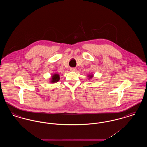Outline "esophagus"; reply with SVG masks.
I'll list each match as a JSON object with an SVG mask.
<instances>
[{
  "mask_svg": "<svg viewBox=\"0 0 147 147\" xmlns=\"http://www.w3.org/2000/svg\"><path fill=\"white\" fill-rule=\"evenodd\" d=\"M70 71H75L77 70V69L76 68H71L70 69Z\"/></svg>",
  "mask_w": 147,
  "mask_h": 147,
  "instance_id": "obj_1",
  "label": "esophagus"
}]
</instances>
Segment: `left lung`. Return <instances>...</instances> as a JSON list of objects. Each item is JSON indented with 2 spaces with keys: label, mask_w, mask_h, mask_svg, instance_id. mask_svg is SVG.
Returning <instances> with one entry per match:
<instances>
[{
  "label": "left lung",
  "mask_w": 147,
  "mask_h": 147,
  "mask_svg": "<svg viewBox=\"0 0 147 147\" xmlns=\"http://www.w3.org/2000/svg\"><path fill=\"white\" fill-rule=\"evenodd\" d=\"M88 77H89V79H91V78L93 77V75H92V74L89 75V76H88Z\"/></svg>",
  "instance_id": "left-lung-1"
}]
</instances>
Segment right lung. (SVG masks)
Instances as JSON below:
<instances>
[{
	"label": "right lung",
	"instance_id": "right-lung-1",
	"mask_svg": "<svg viewBox=\"0 0 147 147\" xmlns=\"http://www.w3.org/2000/svg\"><path fill=\"white\" fill-rule=\"evenodd\" d=\"M60 79V76L59 74L55 73L53 74V76L51 77V80H50V82L52 83H55L58 82Z\"/></svg>",
	"mask_w": 147,
	"mask_h": 147
}]
</instances>
